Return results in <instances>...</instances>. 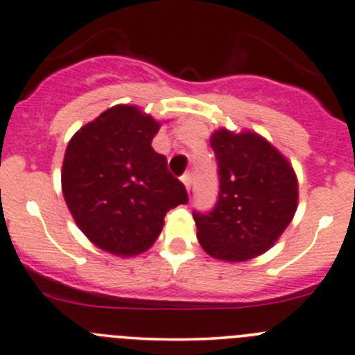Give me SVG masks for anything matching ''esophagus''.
<instances>
[{
  "label": "esophagus",
  "instance_id": "1",
  "mask_svg": "<svg viewBox=\"0 0 355 355\" xmlns=\"http://www.w3.org/2000/svg\"><path fill=\"white\" fill-rule=\"evenodd\" d=\"M181 181H182V184L186 186V189H188V191H189V189H191V174L186 173L184 176L181 178Z\"/></svg>",
  "mask_w": 355,
  "mask_h": 355
}]
</instances>
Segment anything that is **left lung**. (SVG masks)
<instances>
[{
  "instance_id": "left-lung-1",
  "label": "left lung",
  "mask_w": 355,
  "mask_h": 355,
  "mask_svg": "<svg viewBox=\"0 0 355 355\" xmlns=\"http://www.w3.org/2000/svg\"><path fill=\"white\" fill-rule=\"evenodd\" d=\"M219 169L212 212H193L203 250L224 262L259 257L278 241L298 205L292 164L254 131L220 128L210 136Z\"/></svg>"
}]
</instances>
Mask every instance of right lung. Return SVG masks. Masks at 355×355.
<instances>
[{
  "label": "right lung",
  "mask_w": 355,
  "mask_h": 355,
  "mask_svg": "<svg viewBox=\"0 0 355 355\" xmlns=\"http://www.w3.org/2000/svg\"><path fill=\"white\" fill-rule=\"evenodd\" d=\"M160 129L135 105H115L70 138L62 191L87 240L108 254L132 257L148 250L164 217L188 202L184 184L152 148Z\"/></svg>",
  "instance_id": "obj_1"
}]
</instances>
